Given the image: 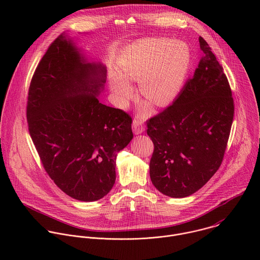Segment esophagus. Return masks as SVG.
Returning a JSON list of instances; mask_svg holds the SVG:
<instances>
[{"mask_svg":"<svg viewBox=\"0 0 260 260\" xmlns=\"http://www.w3.org/2000/svg\"><path fill=\"white\" fill-rule=\"evenodd\" d=\"M144 124H143V121H142V117L140 116H136L134 121H133V131L136 135H139L141 133L144 132Z\"/></svg>","mask_w":260,"mask_h":260,"instance_id":"obj_1","label":"esophagus"}]
</instances>
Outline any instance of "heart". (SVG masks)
<instances>
[{
	"instance_id": "heart-1",
	"label": "heart",
	"mask_w": 260,
	"mask_h": 260,
	"mask_svg": "<svg viewBox=\"0 0 260 260\" xmlns=\"http://www.w3.org/2000/svg\"><path fill=\"white\" fill-rule=\"evenodd\" d=\"M187 43L170 39H142L127 45L118 59L120 77L112 81V90L120 103L133 92L127 81H139L142 96L162 107L180 94L191 66Z\"/></svg>"
}]
</instances>
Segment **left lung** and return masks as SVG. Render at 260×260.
I'll list each match as a JSON object with an SVG mask.
<instances>
[{"label": "left lung", "instance_id": "1", "mask_svg": "<svg viewBox=\"0 0 260 260\" xmlns=\"http://www.w3.org/2000/svg\"><path fill=\"white\" fill-rule=\"evenodd\" d=\"M203 57L174 103L147 120L153 142L150 178L165 196H191L223 160L235 105L223 68L200 37Z\"/></svg>", "mask_w": 260, "mask_h": 260}]
</instances>
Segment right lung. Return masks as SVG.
Masks as SVG:
<instances>
[{"mask_svg":"<svg viewBox=\"0 0 260 260\" xmlns=\"http://www.w3.org/2000/svg\"><path fill=\"white\" fill-rule=\"evenodd\" d=\"M105 78L104 67L86 62L60 35L28 88V132L43 168L60 190L82 202L112 189L117 152L134 137L132 117L98 99Z\"/></svg>","mask_w":260,"mask_h":260,"instance_id":"1","label":"right lung"}]
</instances>
